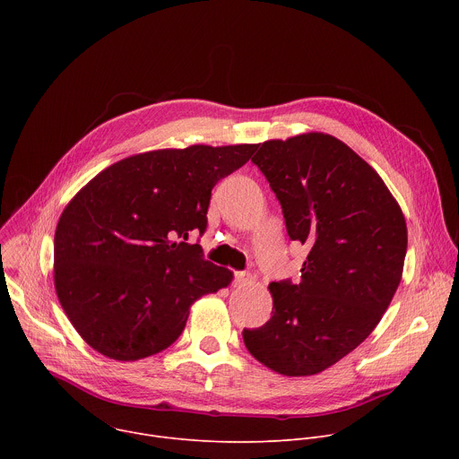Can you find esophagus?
<instances>
[{
	"label": "esophagus",
	"mask_w": 459,
	"mask_h": 459,
	"mask_svg": "<svg viewBox=\"0 0 459 459\" xmlns=\"http://www.w3.org/2000/svg\"><path fill=\"white\" fill-rule=\"evenodd\" d=\"M252 281V276L247 274V273H236V278H234V285L236 287H243V285H248Z\"/></svg>",
	"instance_id": "34e87169"
}]
</instances>
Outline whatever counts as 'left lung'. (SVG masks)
<instances>
[{
    "label": "left lung",
    "mask_w": 459,
    "mask_h": 459,
    "mask_svg": "<svg viewBox=\"0 0 459 459\" xmlns=\"http://www.w3.org/2000/svg\"><path fill=\"white\" fill-rule=\"evenodd\" d=\"M252 161L278 195L290 239L308 252L299 283L269 285L273 317L243 331V342L281 376H314L363 343L394 298L405 216L381 176L331 134L264 142Z\"/></svg>",
    "instance_id": "left-lung-1"
}]
</instances>
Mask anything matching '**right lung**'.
<instances>
[{
    "mask_svg": "<svg viewBox=\"0 0 459 459\" xmlns=\"http://www.w3.org/2000/svg\"><path fill=\"white\" fill-rule=\"evenodd\" d=\"M257 145H190L119 160L63 209L54 236V289L96 352L138 361L170 347L190 307L232 281V271L188 243L207 229L214 185Z\"/></svg>",
    "mask_w": 459,
    "mask_h": 459,
    "instance_id": "obj_1",
    "label": "right lung"
}]
</instances>
